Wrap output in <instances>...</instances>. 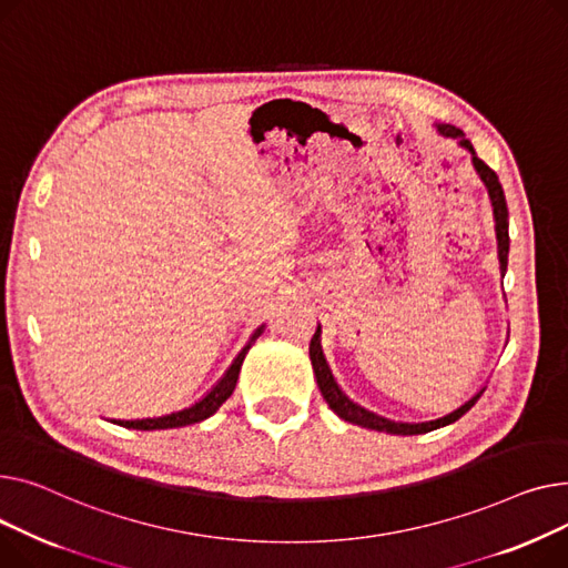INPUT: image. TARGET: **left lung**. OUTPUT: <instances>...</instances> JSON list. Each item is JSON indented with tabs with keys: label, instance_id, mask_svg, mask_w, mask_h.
I'll return each mask as SVG.
<instances>
[{
	"label": "left lung",
	"instance_id": "left-lung-1",
	"mask_svg": "<svg viewBox=\"0 0 568 568\" xmlns=\"http://www.w3.org/2000/svg\"><path fill=\"white\" fill-rule=\"evenodd\" d=\"M438 130L443 132L445 138H454L458 140V144L463 149H468L473 153V164L475 170L479 174V179L484 181L486 190H488V196H490V204H493V215H495V233H497V254H499V271H503V275L507 273V261H509V209H507V199H505V190H503V183H499L497 174L490 170V166L477 158L473 144L463 138V130H458L456 125H449V123H436ZM310 357H312V366H314V376H316V383H318V389L323 394V398L327 402V406L335 410L342 419L351 422V424H357V426H364V428H372V430H381V433H392V436H419V433H428V430H436L440 426H447L456 419H460L465 413H468L475 404L477 398L484 394L477 392L470 402H465L460 408H456L454 413L440 417V419H430V422H419V424H408V422H392V419H385L376 413H369L364 410L362 406L353 404L351 398L339 389V385L335 383V376H332L329 366L325 362V355L321 351V325L316 327L314 337H312V344H310Z\"/></svg>",
	"mask_w": 568,
	"mask_h": 568
}]
</instances>
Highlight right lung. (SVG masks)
<instances>
[{"label":"right lung","mask_w":568,"mask_h":568,"mask_svg":"<svg viewBox=\"0 0 568 568\" xmlns=\"http://www.w3.org/2000/svg\"><path fill=\"white\" fill-rule=\"evenodd\" d=\"M261 332H263V325L256 327V332L252 335V339L247 342V346L236 355V359L231 362V366L226 369V374L217 381V385H215L204 398H199L196 404H192L190 408H183V410L170 413V415H162V417H146V419H112V422L119 424V426H125V428H140V430L179 428V426L204 422L206 417H211L213 413H217V408L233 394V389H236V381H239V374H241V364H243V359H245L250 346L258 339Z\"/></svg>","instance_id":"obj_1"}]
</instances>
